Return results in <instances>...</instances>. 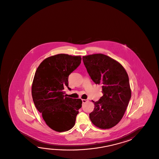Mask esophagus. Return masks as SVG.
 Wrapping results in <instances>:
<instances>
[{"mask_svg": "<svg viewBox=\"0 0 159 159\" xmlns=\"http://www.w3.org/2000/svg\"><path fill=\"white\" fill-rule=\"evenodd\" d=\"M82 102H83V103H85V102H87V100L83 99V100H82Z\"/></svg>", "mask_w": 159, "mask_h": 159, "instance_id": "34e87169", "label": "esophagus"}]
</instances>
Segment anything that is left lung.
<instances>
[{
  "instance_id": "obj_1",
  "label": "left lung",
  "mask_w": 159,
  "mask_h": 159,
  "mask_svg": "<svg viewBox=\"0 0 159 159\" xmlns=\"http://www.w3.org/2000/svg\"><path fill=\"white\" fill-rule=\"evenodd\" d=\"M88 73L96 84L102 85L103 96L94 102L89 114L96 126L107 129L120 122L131 97L129 79L119 62L102 54L83 57Z\"/></svg>"
}]
</instances>
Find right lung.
Masks as SVG:
<instances>
[{
    "label": "right lung",
    "instance_id": "add662e5",
    "mask_svg": "<svg viewBox=\"0 0 159 159\" xmlns=\"http://www.w3.org/2000/svg\"><path fill=\"white\" fill-rule=\"evenodd\" d=\"M80 56L59 54L42 61L36 70L33 81L32 95L37 109L46 125L58 132L74 126L80 98L66 97L64 88L68 89V76L81 63Z\"/></svg>",
    "mask_w": 159,
    "mask_h": 159
}]
</instances>
